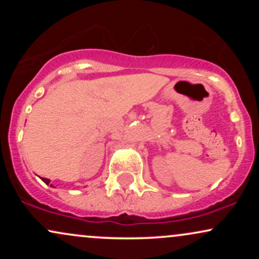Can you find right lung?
Segmentation results:
<instances>
[{"label":"right lung","instance_id":"add662e5","mask_svg":"<svg viewBox=\"0 0 259 259\" xmlns=\"http://www.w3.org/2000/svg\"><path fill=\"white\" fill-rule=\"evenodd\" d=\"M41 179H42L44 183H45V184H47V185H49V184H50V181H51V180H50V179H46V178H41ZM51 186H52V184H51Z\"/></svg>","mask_w":259,"mask_h":259}]
</instances>
